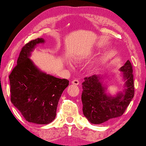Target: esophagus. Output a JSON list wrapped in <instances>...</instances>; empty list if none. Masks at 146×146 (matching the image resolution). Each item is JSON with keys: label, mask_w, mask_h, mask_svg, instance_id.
Listing matches in <instances>:
<instances>
[{"label": "esophagus", "mask_w": 146, "mask_h": 146, "mask_svg": "<svg viewBox=\"0 0 146 146\" xmlns=\"http://www.w3.org/2000/svg\"><path fill=\"white\" fill-rule=\"evenodd\" d=\"M72 83L73 84H75V85H78L79 84V80L78 79H74L72 81Z\"/></svg>", "instance_id": "esophagus-1"}]
</instances>
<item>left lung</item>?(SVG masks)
I'll return each mask as SVG.
<instances>
[{
	"label": "left lung",
	"mask_w": 146,
	"mask_h": 146,
	"mask_svg": "<svg viewBox=\"0 0 146 146\" xmlns=\"http://www.w3.org/2000/svg\"><path fill=\"white\" fill-rule=\"evenodd\" d=\"M120 70L123 72V76L127 80V88L124 94H119L115 98L108 97L104 93L105 88L99 76L94 75L84 78V82L82 84L83 113L92 123L100 124L122 115L133 98L134 82L131 62L127 60Z\"/></svg>",
	"instance_id": "8db88e82"
}]
</instances>
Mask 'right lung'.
<instances>
[{
	"instance_id": "right-lung-1",
	"label": "right lung",
	"mask_w": 146,
	"mask_h": 146,
	"mask_svg": "<svg viewBox=\"0 0 146 146\" xmlns=\"http://www.w3.org/2000/svg\"><path fill=\"white\" fill-rule=\"evenodd\" d=\"M44 42L36 38L26 44L9 75L11 102L26 120L37 124L54 119L60 98L69 84L67 79L42 72L29 58L35 46Z\"/></svg>"
}]
</instances>
